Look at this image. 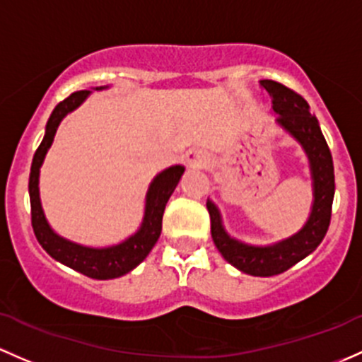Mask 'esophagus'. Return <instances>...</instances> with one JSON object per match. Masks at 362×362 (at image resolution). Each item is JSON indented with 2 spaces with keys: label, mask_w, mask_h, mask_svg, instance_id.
<instances>
[{
  "label": "esophagus",
  "mask_w": 362,
  "mask_h": 362,
  "mask_svg": "<svg viewBox=\"0 0 362 362\" xmlns=\"http://www.w3.org/2000/svg\"><path fill=\"white\" fill-rule=\"evenodd\" d=\"M185 163H187V166H191V168H206V166L210 165V156L204 151L192 149L185 154Z\"/></svg>",
  "instance_id": "esophagus-1"
}]
</instances>
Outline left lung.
<instances>
[{"instance_id":"8db88e82","label":"left lung","mask_w":362,"mask_h":362,"mask_svg":"<svg viewBox=\"0 0 362 362\" xmlns=\"http://www.w3.org/2000/svg\"><path fill=\"white\" fill-rule=\"evenodd\" d=\"M262 88L272 98V109L277 112V124L284 128L302 146L309 158L314 203L309 220L291 238L274 243L271 246H253L230 238L222 226V216L213 201L208 199L206 208L211 220V238L222 257L250 276L269 277L288 271L295 264L310 255L321 245L332 220L334 196L333 158L328 144L322 136L315 116L303 97L296 91L272 81L262 79Z\"/></svg>"}]
</instances>
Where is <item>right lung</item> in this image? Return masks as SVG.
<instances>
[{"label": "right lung", "mask_w": 362, "mask_h": 362, "mask_svg": "<svg viewBox=\"0 0 362 362\" xmlns=\"http://www.w3.org/2000/svg\"><path fill=\"white\" fill-rule=\"evenodd\" d=\"M104 88H107V86H98L95 90ZM90 93V90H79L71 93L66 100L57 104L50 119H48L47 132H45V136L37 151L34 152L33 165H30V222H33L34 234H36L40 245L57 262L85 274L91 279H114V277H121L133 271L140 262L146 260L147 255L154 248L159 235H161L163 213H165L166 203H168L170 196L173 194L178 182H180V177L184 175L185 168L180 165H175L156 175L146 196V211H144L142 226L135 234L124 239L119 245L107 246V248H90V246L78 245V243H72L69 239L57 234L50 227V223L47 222V216H45L43 208H41L40 168L45 161V156L50 149L60 121L67 114L74 111L76 107H79Z\"/></svg>", "instance_id": "right-lung-1"}]
</instances>
